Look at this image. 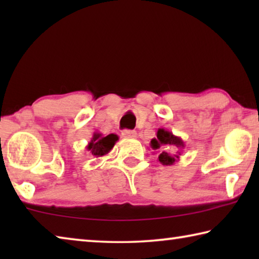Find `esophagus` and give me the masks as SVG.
Returning a JSON list of instances; mask_svg holds the SVG:
<instances>
[{
  "mask_svg": "<svg viewBox=\"0 0 259 259\" xmlns=\"http://www.w3.org/2000/svg\"><path fill=\"white\" fill-rule=\"evenodd\" d=\"M136 135H137V133H136L135 130H123L122 131V136L126 138H134V137H136Z\"/></svg>",
  "mask_w": 259,
  "mask_h": 259,
  "instance_id": "34e87169",
  "label": "esophagus"
}]
</instances>
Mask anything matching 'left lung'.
Returning <instances> with one entry per match:
<instances>
[{"instance_id": "1", "label": "left lung", "mask_w": 259, "mask_h": 259, "mask_svg": "<svg viewBox=\"0 0 259 259\" xmlns=\"http://www.w3.org/2000/svg\"><path fill=\"white\" fill-rule=\"evenodd\" d=\"M150 146L152 150L159 152L157 160L160 161L161 164L171 165L175 162L179 161V156L182 155L185 143L181 137L175 136L171 131L165 130L164 128H159L156 133V138L151 140ZM175 148H177L178 151L174 153Z\"/></svg>"}]
</instances>
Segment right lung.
Returning a JSON list of instances; mask_svg holds the SVG:
<instances>
[{
  "mask_svg": "<svg viewBox=\"0 0 259 259\" xmlns=\"http://www.w3.org/2000/svg\"><path fill=\"white\" fill-rule=\"evenodd\" d=\"M117 140H119V137L115 134L103 136L102 133L96 131L93 137H91V140L85 146V150L89 152V154L96 157L107 155L112 151V148L115 145Z\"/></svg>",
  "mask_w": 259,
  "mask_h": 259,
  "instance_id": "obj_1",
  "label": "right lung"
}]
</instances>
